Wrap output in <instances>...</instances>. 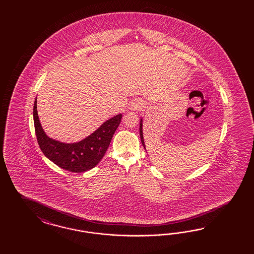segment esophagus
<instances>
[{"label": "esophagus", "instance_id": "34e87169", "mask_svg": "<svg viewBox=\"0 0 254 254\" xmlns=\"http://www.w3.org/2000/svg\"><path fill=\"white\" fill-rule=\"evenodd\" d=\"M141 107H142V102L140 100H135L131 102V110H139Z\"/></svg>", "mask_w": 254, "mask_h": 254}]
</instances>
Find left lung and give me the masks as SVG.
I'll return each mask as SVG.
<instances>
[{"label": "left lung", "mask_w": 254, "mask_h": 254, "mask_svg": "<svg viewBox=\"0 0 254 254\" xmlns=\"http://www.w3.org/2000/svg\"><path fill=\"white\" fill-rule=\"evenodd\" d=\"M139 136H140L141 143H142V145L144 147V149L146 150L145 143H144V138H143V132H142V117H140V121H139Z\"/></svg>", "instance_id": "left-lung-1"}]
</instances>
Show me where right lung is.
Masks as SVG:
<instances>
[{"mask_svg": "<svg viewBox=\"0 0 254 254\" xmlns=\"http://www.w3.org/2000/svg\"><path fill=\"white\" fill-rule=\"evenodd\" d=\"M122 114L108 119L86 138L77 142H62L46 135L39 120L37 97L33 106L35 134L42 152L60 168L71 172H85L95 168L103 155L120 125Z\"/></svg>", "mask_w": 254, "mask_h": 254, "instance_id": "1", "label": "right lung"}]
</instances>
